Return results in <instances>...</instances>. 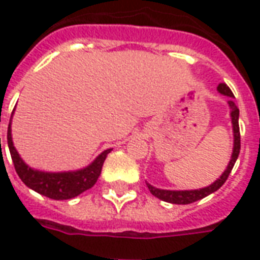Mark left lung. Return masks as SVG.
Instances as JSON below:
<instances>
[{
  "instance_id": "obj_1",
  "label": "left lung",
  "mask_w": 260,
  "mask_h": 260,
  "mask_svg": "<svg viewBox=\"0 0 260 260\" xmlns=\"http://www.w3.org/2000/svg\"><path fill=\"white\" fill-rule=\"evenodd\" d=\"M217 90L221 94H224L226 97H230L228 100V104H230V108H231V121H232V131H234V149H232V156L231 160L228 163V166L225 169V172L221 176L219 179L214 181L212 184H210L208 187H204V188H199V190H161V188H156L152 184L146 183L149 191L153 194L155 197H157L161 201H168V203H172V204H191L194 201H199V200L204 199L207 196H210L214 191H217L219 187L224 184L228 176L231 173L232 168L235 165V161L238 159V155H239V150H241V135H239V124H238V119H239V110L238 107L234 103V94H232L231 88L226 86L225 83H221Z\"/></svg>"
}]
</instances>
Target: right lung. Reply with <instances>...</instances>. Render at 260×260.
<instances>
[{
	"instance_id": "add662e5",
	"label": "right lung",
	"mask_w": 260,
	"mask_h": 260,
	"mask_svg": "<svg viewBox=\"0 0 260 260\" xmlns=\"http://www.w3.org/2000/svg\"><path fill=\"white\" fill-rule=\"evenodd\" d=\"M8 148H10L11 157L14 161V166L19 179L36 193L46 196L53 200H69L77 197L79 194L91 188L99 180L101 169L104 165L107 155L111 152V149H107L97 159L88 165L87 168L80 169L76 172H60V173H50V172H41L29 168L28 165L21 159L19 153L16 152L12 136H11V122L8 125L7 134Z\"/></svg>"
}]
</instances>
